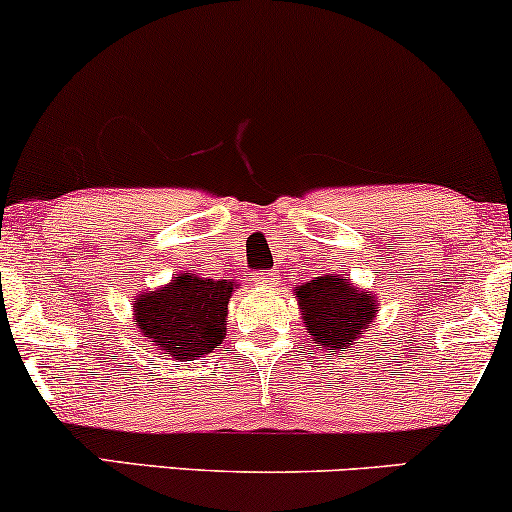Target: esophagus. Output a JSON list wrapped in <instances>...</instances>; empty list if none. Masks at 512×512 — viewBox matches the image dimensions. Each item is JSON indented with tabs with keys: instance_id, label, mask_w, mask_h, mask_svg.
Masks as SVG:
<instances>
[{
	"instance_id": "esophagus-1",
	"label": "esophagus",
	"mask_w": 512,
	"mask_h": 512,
	"mask_svg": "<svg viewBox=\"0 0 512 512\" xmlns=\"http://www.w3.org/2000/svg\"><path fill=\"white\" fill-rule=\"evenodd\" d=\"M255 283H260V286H271V283H274V274H271V271H262V274H257Z\"/></svg>"
}]
</instances>
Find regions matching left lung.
Wrapping results in <instances>:
<instances>
[{
  "mask_svg": "<svg viewBox=\"0 0 512 512\" xmlns=\"http://www.w3.org/2000/svg\"><path fill=\"white\" fill-rule=\"evenodd\" d=\"M304 326L316 345L345 352L378 312L371 293H361L345 274H326L295 288Z\"/></svg>",
  "mask_w": 512,
  "mask_h": 512,
  "instance_id": "obj_1",
  "label": "left lung"
}]
</instances>
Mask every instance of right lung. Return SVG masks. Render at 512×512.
<instances>
[{
	"instance_id": "add662e5",
	"label": "right lung",
	"mask_w": 512,
	"mask_h": 512,
	"mask_svg": "<svg viewBox=\"0 0 512 512\" xmlns=\"http://www.w3.org/2000/svg\"><path fill=\"white\" fill-rule=\"evenodd\" d=\"M234 286L226 278L177 274L170 286L137 297V328L151 345L177 361L210 354L226 335V304Z\"/></svg>"
}]
</instances>
